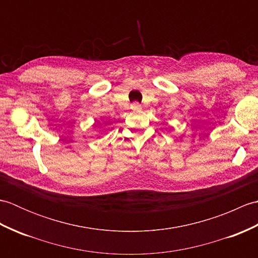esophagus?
<instances>
[{
  "label": "esophagus",
  "mask_w": 258,
  "mask_h": 258,
  "mask_svg": "<svg viewBox=\"0 0 258 258\" xmlns=\"http://www.w3.org/2000/svg\"><path fill=\"white\" fill-rule=\"evenodd\" d=\"M132 108H133V109H141V108H142V107H141V104H139L138 102L133 103V104H132Z\"/></svg>",
  "instance_id": "esophagus-1"
}]
</instances>
